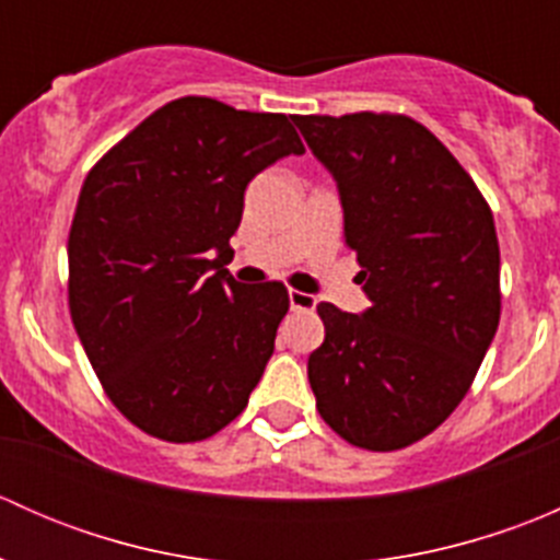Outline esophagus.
<instances>
[{"mask_svg": "<svg viewBox=\"0 0 560 560\" xmlns=\"http://www.w3.org/2000/svg\"><path fill=\"white\" fill-rule=\"evenodd\" d=\"M290 306H292V312H314L316 298L308 295V292L290 290Z\"/></svg>", "mask_w": 560, "mask_h": 560, "instance_id": "esophagus-1", "label": "esophagus"}]
</instances>
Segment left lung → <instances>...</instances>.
<instances>
[{
    "mask_svg": "<svg viewBox=\"0 0 560 560\" xmlns=\"http://www.w3.org/2000/svg\"><path fill=\"white\" fill-rule=\"evenodd\" d=\"M332 173L371 308L319 303L308 358L322 420L393 453L436 431L471 387L501 316L493 213L447 145L400 113L295 116Z\"/></svg>",
    "mask_w": 560,
    "mask_h": 560,
    "instance_id": "obj_1",
    "label": "left lung"
}]
</instances>
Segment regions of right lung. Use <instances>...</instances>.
<instances>
[{"instance_id":"add662e5","label":"right lung","mask_w":560,"mask_h":560,"mask_svg":"<svg viewBox=\"0 0 560 560\" xmlns=\"http://www.w3.org/2000/svg\"><path fill=\"white\" fill-rule=\"evenodd\" d=\"M303 151L284 113L180 97L83 180L67 241L72 325L107 398L149 436L202 442L246 409L290 295L281 281L238 284L230 238L248 180Z\"/></svg>"}]
</instances>
